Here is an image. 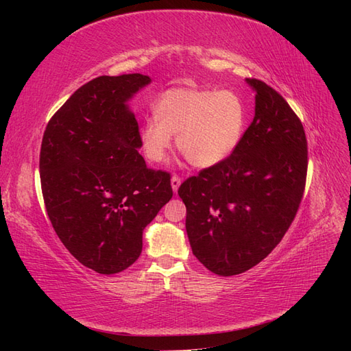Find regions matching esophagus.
I'll list each match as a JSON object with an SVG mask.
<instances>
[{"label": "esophagus", "instance_id": "34e87169", "mask_svg": "<svg viewBox=\"0 0 351 351\" xmlns=\"http://www.w3.org/2000/svg\"><path fill=\"white\" fill-rule=\"evenodd\" d=\"M180 184H182V178H180L178 176H173L171 177V187H173V192L174 193H177Z\"/></svg>", "mask_w": 351, "mask_h": 351}]
</instances>
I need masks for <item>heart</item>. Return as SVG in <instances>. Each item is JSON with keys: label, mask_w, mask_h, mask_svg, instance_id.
<instances>
[{"label": "heart", "mask_w": 351, "mask_h": 351, "mask_svg": "<svg viewBox=\"0 0 351 351\" xmlns=\"http://www.w3.org/2000/svg\"><path fill=\"white\" fill-rule=\"evenodd\" d=\"M154 117L141 127V145L151 162H162L177 136V147L196 168L224 162L239 146L246 105L232 90L173 88L154 104Z\"/></svg>", "instance_id": "obj_1"}]
</instances>
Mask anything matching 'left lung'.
Instances as JSON below:
<instances>
[{
	"instance_id": "1",
	"label": "left lung",
	"mask_w": 351,
	"mask_h": 351,
	"mask_svg": "<svg viewBox=\"0 0 351 351\" xmlns=\"http://www.w3.org/2000/svg\"><path fill=\"white\" fill-rule=\"evenodd\" d=\"M246 82L256 105L236 151L178 189L193 254L222 277L253 268L275 249L306 184L307 141L299 117L267 83Z\"/></svg>"
}]
</instances>
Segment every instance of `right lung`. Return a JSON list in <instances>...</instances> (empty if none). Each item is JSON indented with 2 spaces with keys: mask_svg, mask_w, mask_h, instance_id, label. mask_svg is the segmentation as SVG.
I'll list each match as a JSON object with an SVG mask.
<instances>
[{
  "mask_svg": "<svg viewBox=\"0 0 351 351\" xmlns=\"http://www.w3.org/2000/svg\"><path fill=\"white\" fill-rule=\"evenodd\" d=\"M151 83L139 73L99 76L52 115L40 145L42 195L52 227L84 267L111 275L142 253L145 227L173 197L169 174L139 154L133 95Z\"/></svg>",
  "mask_w": 351,
  "mask_h": 351,
  "instance_id": "right-lung-1",
  "label": "right lung"
}]
</instances>
